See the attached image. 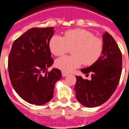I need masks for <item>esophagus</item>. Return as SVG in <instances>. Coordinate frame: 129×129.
I'll use <instances>...</instances> for the list:
<instances>
[{
	"label": "esophagus",
	"instance_id": "34e87169",
	"mask_svg": "<svg viewBox=\"0 0 129 129\" xmlns=\"http://www.w3.org/2000/svg\"><path fill=\"white\" fill-rule=\"evenodd\" d=\"M61 74H62V77H66L68 75V73H66V72H63V71H62V72H61Z\"/></svg>",
	"mask_w": 129,
	"mask_h": 129
}]
</instances>
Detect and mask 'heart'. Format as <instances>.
<instances>
[{"label":"heart","mask_w":129,"mask_h":129,"mask_svg":"<svg viewBox=\"0 0 129 129\" xmlns=\"http://www.w3.org/2000/svg\"><path fill=\"white\" fill-rule=\"evenodd\" d=\"M50 50L53 54L59 56L72 48L71 56L58 58L55 66L66 73H71L82 63L91 66L98 61L104 50V42L92 32L84 29H75L65 32L63 37L54 35L49 42Z\"/></svg>","instance_id":"obj_1"}]
</instances>
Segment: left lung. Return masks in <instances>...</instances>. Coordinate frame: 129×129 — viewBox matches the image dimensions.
<instances>
[{
    "mask_svg": "<svg viewBox=\"0 0 129 129\" xmlns=\"http://www.w3.org/2000/svg\"><path fill=\"white\" fill-rule=\"evenodd\" d=\"M103 52L98 61L81 70L86 75L91 73V80L76 76L74 88L77 100L87 108L98 106L106 102L115 92L121 77V52L108 32L103 35Z\"/></svg>",
    "mask_w": 129,
    "mask_h": 129,
    "instance_id": "obj_1",
    "label": "left lung"
}]
</instances>
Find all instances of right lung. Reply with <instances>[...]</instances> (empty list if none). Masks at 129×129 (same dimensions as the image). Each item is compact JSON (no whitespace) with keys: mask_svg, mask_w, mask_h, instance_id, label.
Segmentation results:
<instances>
[{"mask_svg":"<svg viewBox=\"0 0 129 129\" xmlns=\"http://www.w3.org/2000/svg\"><path fill=\"white\" fill-rule=\"evenodd\" d=\"M54 28H31L13 43L8 70L12 85L28 103L43 105L53 97L54 85L61 77L58 69L48 68L54 63L49 47Z\"/></svg>","mask_w":129,"mask_h":129,"instance_id":"right-lung-1","label":"right lung"}]
</instances>
